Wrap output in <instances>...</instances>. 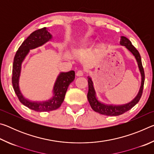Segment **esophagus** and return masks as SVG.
<instances>
[{"label":"esophagus","instance_id":"esophagus-1","mask_svg":"<svg viewBox=\"0 0 154 154\" xmlns=\"http://www.w3.org/2000/svg\"><path fill=\"white\" fill-rule=\"evenodd\" d=\"M83 74H84V72H83V71H81V70H80V71H78L77 72L76 75H77V76H78V77H81V76H83Z\"/></svg>","mask_w":154,"mask_h":154}]
</instances>
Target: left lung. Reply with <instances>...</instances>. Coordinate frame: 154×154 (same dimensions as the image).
I'll list each match as a JSON object with an SVG mask.
<instances>
[{
	"instance_id": "1",
	"label": "left lung",
	"mask_w": 154,
	"mask_h": 154,
	"mask_svg": "<svg viewBox=\"0 0 154 154\" xmlns=\"http://www.w3.org/2000/svg\"><path fill=\"white\" fill-rule=\"evenodd\" d=\"M120 45L126 47V48L133 54V56L135 57V58H136L138 66H139L140 75H141V85H140L139 92L138 93L137 96L131 101V102L122 105H105V104H103L102 103H100V101H98L97 98L96 97V92L94 88L93 82L92 79H91V78L90 77H88V93L87 96L88 100L89 101L91 107H92L94 111L97 112V113L100 114L105 115V116H119V115L124 113L125 112L129 111L130 109H131L136 104L139 103L143 94V86H144L145 82V72L142 65L141 58H140L139 52L138 51L137 49L135 48L133 45H132L131 41H130L128 38L125 37V36H121Z\"/></svg>"
}]
</instances>
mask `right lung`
<instances>
[{
    "label": "right lung",
    "instance_id": "obj_1",
    "mask_svg": "<svg viewBox=\"0 0 154 154\" xmlns=\"http://www.w3.org/2000/svg\"><path fill=\"white\" fill-rule=\"evenodd\" d=\"M52 36L46 28H43L34 31L22 43L15 54L12 70V84L18 99L23 105L32 110L37 112L51 111L58 109L63 102L65 94L69 85L75 79V71L60 72L54 86V96L50 100L45 102H32L26 99L20 92L19 88V79L21 72V66L25 57L30 49H35L43 45L51 40Z\"/></svg>",
    "mask_w": 154,
    "mask_h": 154
}]
</instances>
